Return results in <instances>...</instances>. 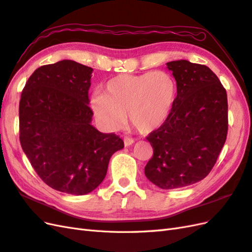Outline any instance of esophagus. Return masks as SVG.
I'll use <instances>...</instances> for the list:
<instances>
[{
  "label": "esophagus",
  "instance_id": "1",
  "mask_svg": "<svg viewBox=\"0 0 252 252\" xmlns=\"http://www.w3.org/2000/svg\"><path fill=\"white\" fill-rule=\"evenodd\" d=\"M134 139L133 138H130V137H125V139H124V143H125V146L126 147H128V146H131L132 144H134Z\"/></svg>",
  "mask_w": 252,
  "mask_h": 252
}]
</instances>
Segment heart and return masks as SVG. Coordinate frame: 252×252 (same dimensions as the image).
Segmentation results:
<instances>
[{"instance_id": "heart-1", "label": "heart", "mask_w": 252, "mask_h": 252, "mask_svg": "<svg viewBox=\"0 0 252 252\" xmlns=\"http://www.w3.org/2000/svg\"><path fill=\"white\" fill-rule=\"evenodd\" d=\"M177 94V82L166 71L120 74L106 83L104 94L92 96V108L108 130L120 128L127 114L133 126L141 133H150L168 120Z\"/></svg>"}]
</instances>
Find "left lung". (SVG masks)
<instances>
[{
	"label": "left lung",
	"instance_id": "8db88e82",
	"mask_svg": "<svg viewBox=\"0 0 252 252\" xmlns=\"http://www.w3.org/2000/svg\"><path fill=\"white\" fill-rule=\"evenodd\" d=\"M178 85L170 117L147 139L153 157L145 167L149 181L162 189L201 181L214 167L227 139V93L204 64L167 63Z\"/></svg>",
	"mask_w": 252,
	"mask_h": 252
}]
</instances>
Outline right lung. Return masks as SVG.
Segmentation results:
<instances>
[{"instance_id": "1", "label": "right lung", "mask_w": 252, "mask_h": 252, "mask_svg": "<svg viewBox=\"0 0 252 252\" xmlns=\"http://www.w3.org/2000/svg\"><path fill=\"white\" fill-rule=\"evenodd\" d=\"M93 68L63 60L34 71L22 90L19 128L23 152L42 181L86 195L104 180L109 158L125 147L92 126L88 90Z\"/></svg>"}]
</instances>
